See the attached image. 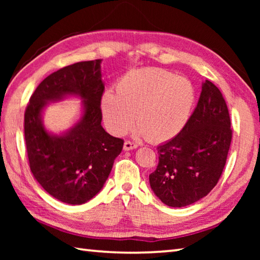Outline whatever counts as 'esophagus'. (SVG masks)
<instances>
[{
    "instance_id": "obj_1",
    "label": "esophagus",
    "mask_w": 260,
    "mask_h": 260,
    "mask_svg": "<svg viewBox=\"0 0 260 260\" xmlns=\"http://www.w3.org/2000/svg\"><path fill=\"white\" fill-rule=\"evenodd\" d=\"M139 144L133 142V141H125L124 143V150H133V149L138 148Z\"/></svg>"
}]
</instances>
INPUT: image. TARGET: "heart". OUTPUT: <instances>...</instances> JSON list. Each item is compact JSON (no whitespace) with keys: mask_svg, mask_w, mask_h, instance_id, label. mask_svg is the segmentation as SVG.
<instances>
[{"mask_svg":"<svg viewBox=\"0 0 260 260\" xmlns=\"http://www.w3.org/2000/svg\"><path fill=\"white\" fill-rule=\"evenodd\" d=\"M191 81L162 69L132 70L116 85V93L102 96L103 118L114 134H125L134 124L152 142L173 139L186 126L195 104Z\"/></svg>","mask_w":260,"mask_h":260,"instance_id":"b5f03b06","label":"heart"}]
</instances>
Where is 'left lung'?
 I'll list each match as a JSON object with an SVG mask.
<instances>
[{
  "mask_svg": "<svg viewBox=\"0 0 260 260\" xmlns=\"http://www.w3.org/2000/svg\"><path fill=\"white\" fill-rule=\"evenodd\" d=\"M232 136L226 101L214 83L205 80L183 129L157 147L158 165L149 181L158 199L182 208L208 195L225 169Z\"/></svg>",
  "mask_w": 260,
  "mask_h": 260,
  "instance_id": "8db88e82",
  "label": "left lung"
}]
</instances>
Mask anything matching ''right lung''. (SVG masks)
Here are the masks:
<instances>
[{"mask_svg":"<svg viewBox=\"0 0 260 260\" xmlns=\"http://www.w3.org/2000/svg\"><path fill=\"white\" fill-rule=\"evenodd\" d=\"M102 59L79 61L58 70L40 82L24 114V133L30 171L45 190L64 203H86L107 181L124 146L101 125ZM79 94L85 100L82 120L60 137L50 136L41 122L48 100Z\"/></svg>","mask_w":260,"mask_h":260,"instance_id":"add662e5","label":"right lung"}]
</instances>
